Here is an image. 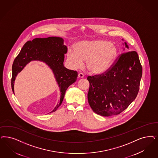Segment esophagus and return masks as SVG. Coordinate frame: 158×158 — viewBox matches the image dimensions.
I'll use <instances>...</instances> for the list:
<instances>
[{
    "label": "esophagus",
    "instance_id": "34e87169",
    "mask_svg": "<svg viewBox=\"0 0 158 158\" xmlns=\"http://www.w3.org/2000/svg\"><path fill=\"white\" fill-rule=\"evenodd\" d=\"M78 77H79V78H83V77H84V75H83L82 73H79L78 74Z\"/></svg>",
    "mask_w": 158,
    "mask_h": 158
}]
</instances>
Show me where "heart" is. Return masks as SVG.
<instances>
[{
  "mask_svg": "<svg viewBox=\"0 0 158 158\" xmlns=\"http://www.w3.org/2000/svg\"><path fill=\"white\" fill-rule=\"evenodd\" d=\"M117 55V49L109 41L98 40L78 42L75 48L68 51V60L73 68L79 69L87 61V68L91 73L102 75L112 65Z\"/></svg>",
  "mask_w": 158,
  "mask_h": 158,
  "instance_id": "b5f03b06",
  "label": "heart"
}]
</instances>
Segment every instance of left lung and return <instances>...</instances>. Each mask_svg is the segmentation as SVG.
<instances>
[{
	"label": "left lung",
	"mask_w": 158,
	"mask_h": 158,
	"mask_svg": "<svg viewBox=\"0 0 158 158\" xmlns=\"http://www.w3.org/2000/svg\"><path fill=\"white\" fill-rule=\"evenodd\" d=\"M123 44L129 48L127 43ZM142 74L139 56L132 51L121 55L106 73L88 76L87 98L93 111L104 117L120 114L136 98Z\"/></svg>",
	"instance_id": "left-lung-1"
}]
</instances>
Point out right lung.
Instances as JSON below:
<instances>
[{"label": "right lung", "instance_id": "add662e5", "mask_svg": "<svg viewBox=\"0 0 158 158\" xmlns=\"http://www.w3.org/2000/svg\"><path fill=\"white\" fill-rule=\"evenodd\" d=\"M68 48L64 44V39L57 37L37 38L28 41L22 48L12 66L11 89L14 93V85L17 75L32 60L43 62L52 71L60 87V102L49 113L55 111L62 103L66 90L76 82L77 72L69 70L64 66L65 54Z\"/></svg>", "mask_w": 158, "mask_h": 158}]
</instances>
